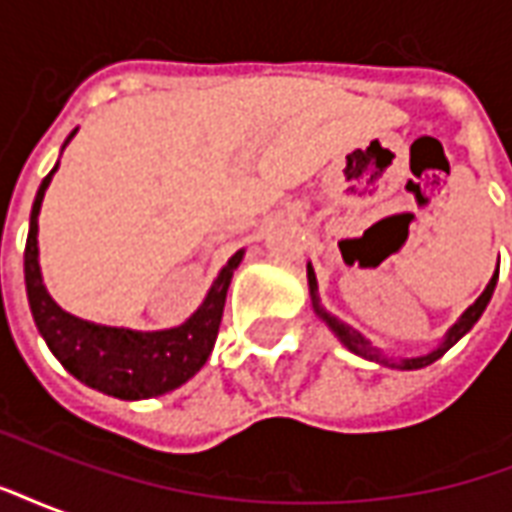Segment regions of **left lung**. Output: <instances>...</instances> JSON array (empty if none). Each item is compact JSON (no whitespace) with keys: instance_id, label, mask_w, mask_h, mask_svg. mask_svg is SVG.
Here are the masks:
<instances>
[{"instance_id":"1","label":"left lung","mask_w":512,"mask_h":512,"mask_svg":"<svg viewBox=\"0 0 512 512\" xmlns=\"http://www.w3.org/2000/svg\"><path fill=\"white\" fill-rule=\"evenodd\" d=\"M315 288H318V282H315V274H312V268H310V290H312V299H315V310H318V315H321L323 321H326V323H329V326H332L334 334H337V337H340V340H343V343L348 345V348H351L354 354L365 356V359H373V362H381V365H395L392 359H386V356L378 354L376 348H373V345L367 343V340H365V337H362V334L354 332L351 326H345L343 321H337V318H332V315H326V312L321 310V304H318V296H315ZM494 288H496V274H494V277H491V282H488V288L483 290V296H480V299L474 301V304H472V307H469V310L463 312L461 321H458V323H455V326H452L450 334H447V340H444V343H441L439 348L433 351V354L417 356V359H403V362H397L395 367H403V370H417V367L433 365V362H436L439 356L447 354V351H450L452 345L458 343V340H461L463 334L469 332V329H472L474 323H477V318L483 315V310H485V307H488V301H491V293H494Z\"/></svg>"}]
</instances>
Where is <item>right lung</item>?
Returning <instances> with one entry per match:
<instances>
[{"label":"right lung","instance_id":"add662e5","mask_svg":"<svg viewBox=\"0 0 512 512\" xmlns=\"http://www.w3.org/2000/svg\"><path fill=\"white\" fill-rule=\"evenodd\" d=\"M68 139H65V145H68ZM54 172L57 167L51 169L40 183L32 216H29L27 249H24L29 310H32V318L38 323L43 340L68 373L104 395L120 397V400H145V397L178 389L211 356L219 323H222L227 288H230L233 271L241 263L244 252H235L230 257V263L222 268V274L213 282L205 304L178 329L131 332V329H112V326L79 321L51 301L43 288V279H40L38 213Z\"/></svg>","mask_w":512,"mask_h":512}]
</instances>
